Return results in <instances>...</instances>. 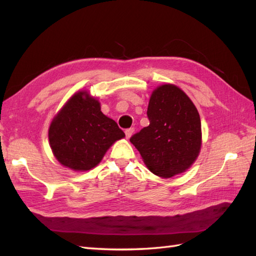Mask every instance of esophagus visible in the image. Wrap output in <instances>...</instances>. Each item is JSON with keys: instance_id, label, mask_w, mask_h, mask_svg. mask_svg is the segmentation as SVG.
<instances>
[{"instance_id": "1", "label": "esophagus", "mask_w": 256, "mask_h": 256, "mask_svg": "<svg viewBox=\"0 0 256 256\" xmlns=\"http://www.w3.org/2000/svg\"><path fill=\"white\" fill-rule=\"evenodd\" d=\"M133 133H134V128H133L126 130V138H130V136L133 135Z\"/></svg>"}]
</instances>
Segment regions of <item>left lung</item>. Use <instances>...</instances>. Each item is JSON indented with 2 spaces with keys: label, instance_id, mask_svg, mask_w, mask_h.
Segmentation results:
<instances>
[{
  "label": "left lung",
  "instance_id": "obj_1",
  "mask_svg": "<svg viewBox=\"0 0 256 256\" xmlns=\"http://www.w3.org/2000/svg\"><path fill=\"white\" fill-rule=\"evenodd\" d=\"M150 126L130 138L154 174L171 178L191 167L202 145L198 109L179 87L166 84L152 92Z\"/></svg>",
  "mask_w": 256,
  "mask_h": 256
}]
</instances>
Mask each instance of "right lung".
Returning <instances> with one entry per match:
<instances>
[{"label":"right lung","mask_w":256,"mask_h":256,"mask_svg":"<svg viewBox=\"0 0 256 256\" xmlns=\"http://www.w3.org/2000/svg\"><path fill=\"white\" fill-rule=\"evenodd\" d=\"M124 136L116 122L101 112L99 101L86 90L74 94L49 128L53 155L74 171L96 167L110 146Z\"/></svg>","instance_id":"obj_1"}]
</instances>
